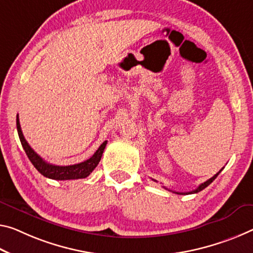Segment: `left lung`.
I'll list each match as a JSON object with an SVG mask.
<instances>
[{"label":"left lung","mask_w":253,"mask_h":253,"mask_svg":"<svg viewBox=\"0 0 253 253\" xmlns=\"http://www.w3.org/2000/svg\"><path fill=\"white\" fill-rule=\"evenodd\" d=\"M220 173V171L218 172V173H216L214 177H211V179H208L207 181H205L204 183H202V184H199V186L196 188L195 190H191V191H188V192H179V191H173V190H170V189H168L167 187H163L164 189H167V190H169V191H172V192H174V194H178V195H188V194H197V192H199V191H202L203 189H205V188L207 187V186H210V184L214 181V180L216 179V177H217V175ZM153 180V181H155V182H158L156 181V180H154V179H152Z\"/></svg>","instance_id":"1"}]
</instances>
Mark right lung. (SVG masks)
<instances>
[{
    "mask_svg": "<svg viewBox=\"0 0 253 253\" xmlns=\"http://www.w3.org/2000/svg\"><path fill=\"white\" fill-rule=\"evenodd\" d=\"M17 129L19 134L20 142L25 150L26 154L29 158L30 162L34 164L36 169L40 172L43 177L54 179V180H71V179H83L89 177L91 172L93 171L101 160V156L103 151H105L107 141L103 142L100 147L95 151V153L91 156L90 159H87L86 161L78 163V164H72V166H55V164H50L46 162L42 156L38 155L36 152L31 148V146L28 144V142L25 139V136L22 134L21 127H20L19 117L17 116Z\"/></svg>",
    "mask_w": 253,
    "mask_h": 253,
    "instance_id": "obj_1",
    "label": "right lung"
}]
</instances>
